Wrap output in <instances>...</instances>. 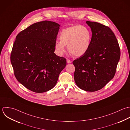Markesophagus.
Instances as JSON below:
<instances>
[{
  "label": "esophagus",
  "instance_id": "34e87169",
  "mask_svg": "<svg viewBox=\"0 0 130 130\" xmlns=\"http://www.w3.org/2000/svg\"><path fill=\"white\" fill-rule=\"evenodd\" d=\"M71 62H72V61H71V60H69V59H67V63H71Z\"/></svg>",
  "mask_w": 130,
  "mask_h": 130
}]
</instances>
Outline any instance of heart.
Returning a JSON list of instances; mask_svg holds the SVG:
<instances>
[{
	"instance_id": "heart-1",
	"label": "heart",
	"mask_w": 130,
	"mask_h": 130,
	"mask_svg": "<svg viewBox=\"0 0 130 130\" xmlns=\"http://www.w3.org/2000/svg\"><path fill=\"white\" fill-rule=\"evenodd\" d=\"M60 41L55 43L58 53L62 55L67 45L69 52L74 56L80 57L88 51L91 43L92 34L90 30L83 26H74L63 29L60 34Z\"/></svg>"
}]
</instances>
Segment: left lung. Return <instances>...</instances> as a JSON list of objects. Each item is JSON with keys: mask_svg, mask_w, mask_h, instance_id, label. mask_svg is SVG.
Returning <instances> with one entry per match:
<instances>
[{"mask_svg": "<svg viewBox=\"0 0 130 130\" xmlns=\"http://www.w3.org/2000/svg\"><path fill=\"white\" fill-rule=\"evenodd\" d=\"M92 32L87 52L73 61L74 78L82 90L95 92L102 89L116 74L121 51L110 28L95 22L87 21Z\"/></svg>", "mask_w": 130, "mask_h": 130, "instance_id": "obj_1", "label": "left lung"}]
</instances>
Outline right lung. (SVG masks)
I'll list each match as a JSON object with an SVG mask.
<instances>
[{"mask_svg": "<svg viewBox=\"0 0 130 130\" xmlns=\"http://www.w3.org/2000/svg\"><path fill=\"white\" fill-rule=\"evenodd\" d=\"M60 25L49 21L35 23L16 36L10 62L18 81L38 93L47 92L57 84L66 59L55 53Z\"/></svg>", "mask_w": 130, "mask_h": 130, "instance_id": "add662e5", "label": "right lung"}]
</instances>
